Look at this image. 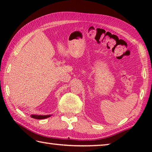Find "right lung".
Masks as SVG:
<instances>
[{"label":"right lung","mask_w":152,"mask_h":152,"mask_svg":"<svg viewBox=\"0 0 152 152\" xmlns=\"http://www.w3.org/2000/svg\"><path fill=\"white\" fill-rule=\"evenodd\" d=\"M51 115H31V117L33 119H46V118L50 117Z\"/></svg>","instance_id":"obj_1"}]
</instances>
